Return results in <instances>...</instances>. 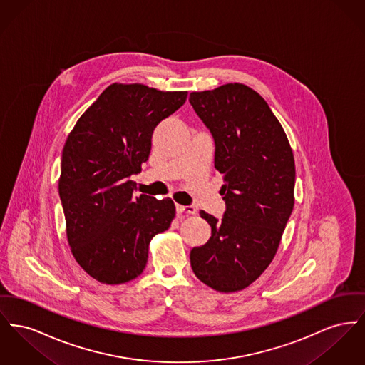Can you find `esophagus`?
Returning a JSON list of instances; mask_svg holds the SVG:
<instances>
[{
	"label": "esophagus",
	"mask_w": 365,
	"mask_h": 365,
	"mask_svg": "<svg viewBox=\"0 0 365 365\" xmlns=\"http://www.w3.org/2000/svg\"><path fill=\"white\" fill-rule=\"evenodd\" d=\"M176 212L178 216H189V215L195 214L197 210L193 205H176Z\"/></svg>",
	"instance_id": "1"
}]
</instances>
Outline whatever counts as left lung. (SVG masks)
Instances as JSON below:
<instances>
[{"label": "left lung", "instance_id": "8db88e82", "mask_svg": "<svg viewBox=\"0 0 365 365\" xmlns=\"http://www.w3.org/2000/svg\"><path fill=\"white\" fill-rule=\"evenodd\" d=\"M189 102L214 136L226 202L222 219L200 212L211 238L192 250L190 263L205 285L236 292L251 285L279 250L295 202L294 153L277 117L250 86L192 92Z\"/></svg>", "mask_w": 365, "mask_h": 365}]
</instances>
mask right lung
<instances>
[{
	"instance_id": "right-lung-1",
	"label": "right lung",
	"mask_w": 365,
	"mask_h": 365,
	"mask_svg": "<svg viewBox=\"0 0 365 365\" xmlns=\"http://www.w3.org/2000/svg\"><path fill=\"white\" fill-rule=\"evenodd\" d=\"M186 91L143 84L108 86L66 139L59 195L71 254L92 279L124 284L142 274L151 238L175 217L171 198L135 197L160 121L180 108Z\"/></svg>"
}]
</instances>
